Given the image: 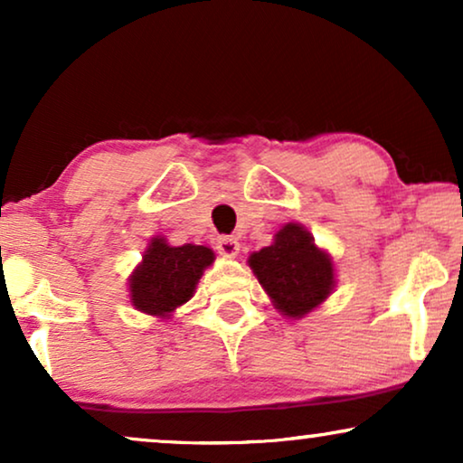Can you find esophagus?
I'll use <instances>...</instances> for the list:
<instances>
[{
  "mask_svg": "<svg viewBox=\"0 0 463 463\" xmlns=\"http://www.w3.org/2000/svg\"><path fill=\"white\" fill-rule=\"evenodd\" d=\"M217 249H219V252L223 257H236L238 252H240V242L236 238H232V236H221L219 240H217Z\"/></svg>",
  "mask_w": 463,
  "mask_h": 463,
  "instance_id": "34e87169",
  "label": "esophagus"
}]
</instances>
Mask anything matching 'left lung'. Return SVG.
Masks as SVG:
<instances>
[{
    "label": "left lung",
    "instance_id": "obj_1",
    "mask_svg": "<svg viewBox=\"0 0 463 463\" xmlns=\"http://www.w3.org/2000/svg\"><path fill=\"white\" fill-rule=\"evenodd\" d=\"M249 268L274 307L290 320L314 312L335 288L333 257L301 223L282 225L274 242L249 257Z\"/></svg>",
    "mask_w": 463,
    "mask_h": 463
}]
</instances>
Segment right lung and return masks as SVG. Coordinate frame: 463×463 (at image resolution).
<instances>
[{
	"mask_svg": "<svg viewBox=\"0 0 463 463\" xmlns=\"http://www.w3.org/2000/svg\"><path fill=\"white\" fill-rule=\"evenodd\" d=\"M213 263L214 252L208 246H173L164 236L151 238L141 263L128 276L130 303L138 312L170 320L176 307L192 299Z\"/></svg>",
	"mask_w": 463,
	"mask_h": 463,
	"instance_id": "obj_1",
	"label": "right lung"
}]
</instances>
